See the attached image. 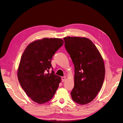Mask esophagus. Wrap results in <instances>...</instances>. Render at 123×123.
<instances>
[{
	"label": "esophagus",
	"mask_w": 123,
	"mask_h": 123,
	"mask_svg": "<svg viewBox=\"0 0 123 123\" xmlns=\"http://www.w3.org/2000/svg\"><path fill=\"white\" fill-rule=\"evenodd\" d=\"M61 79H62V81L63 82H64L66 80V77H62Z\"/></svg>",
	"instance_id": "1"
}]
</instances>
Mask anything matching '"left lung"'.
Returning <instances> with one entry per match:
<instances>
[{
  "mask_svg": "<svg viewBox=\"0 0 123 123\" xmlns=\"http://www.w3.org/2000/svg\"><path fill=\"white\" fill-rule=\"evenodd\" d=\"M65 47L74 66V101L81 105L92 102L103 84L105 69L103 59L90 39L85 37L63 38Z\"/></svg>",
  "mask_w": 123,
  "mask_h": 123,
  "instance_id": "8db88e82",
  "label": "left lung"
}]
</instances>
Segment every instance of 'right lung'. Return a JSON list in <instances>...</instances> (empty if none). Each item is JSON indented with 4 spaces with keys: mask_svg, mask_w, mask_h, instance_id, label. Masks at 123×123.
Here are the masks:
<instances>
[{
    "mask_svg": "<svg viewBox=\"0 0 123 123\" xmlns=\"http://www.w3.org/2000/svg\"><path fill=\"white\" fill-rule=\"evenodd\" d=\"M64 41L59 38H44L31 43L21 57L17 70L20 84L26 94L38 104L53 98L61 82V77L51 73V60Z\"/></svg>",
    "mask_w": 123,
    "mask_h": 123,
    "instance_id": "add662e5",
    "label": "right lung"
}]
</instances>
